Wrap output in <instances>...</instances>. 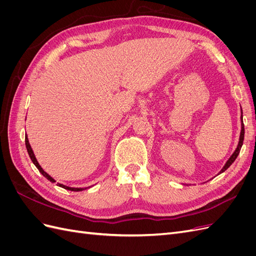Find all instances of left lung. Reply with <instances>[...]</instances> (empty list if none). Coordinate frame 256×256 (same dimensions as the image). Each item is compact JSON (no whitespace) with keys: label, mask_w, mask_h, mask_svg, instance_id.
Instances as JSON below:
<instances>
[{"label":"left lung","mask_w":256,"mask_h":256,"mask_svg":"<svg viewBox=\"0 0 256 256\" xmlns=\"http://www.w3.org/2000/svg\"><path fill=\"white\" fill-rule=\"evenodd\" d=\"M244 122H242V131H240V136H239V142H238V145H237V148L235 150V152H233V154H232L230 158L226 161V166H223V168L220 171V173H223L224 171H226V170L230 166V164H233V162L236 160L237 156L240 152V150H242V146L244 144Z\"/></svg>","instance_id":"left-lung-1"}]
</instances>
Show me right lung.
Returning <instances> with one entry per match:
<instances>
[{"instance_id": "1", "label": "right lung", "mask_w": 256, "mask_h": 256, "mask_svg": "<svg viewBox=\"0 0 256 256\" xmlns=\"http://www.w3.org/2000/svg\"><path fill=\"white\" fill-rule=\"evenodd\" d=\"M26 150H28V156H30V160L33 161V164H35V166L38 168V171H40V172L46 178H47L48 180H50L51 182H56V180H54L53 178H52L49 174L46 173V172L44 171V170H42V168L40 166V164H38V161H37V159H36V157H35V154H34V152H33L32 147H30V143H28V136H26ZM58 186H60V187L64 188V189H66V190H70V191H82V190H84L83 188H72V187H67V186L62 184H58Z\"/></svg>"}]
</instances>
